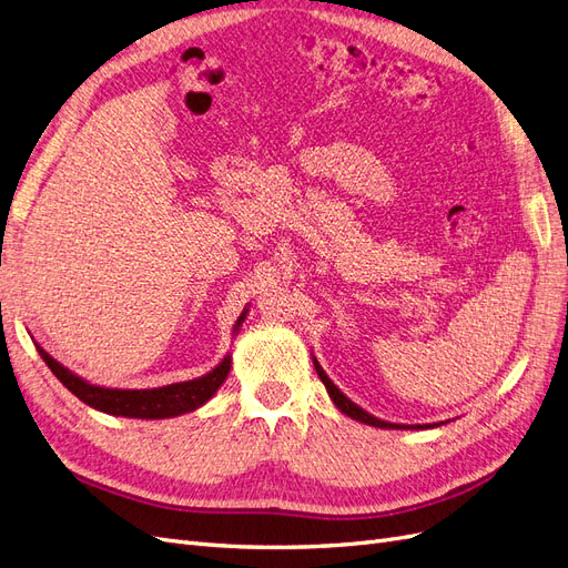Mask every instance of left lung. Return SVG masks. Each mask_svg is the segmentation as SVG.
Wrapping results in <instances>:
<instances>
[{"label":"left lung","instance_id":"obj_1","mask_svg":"<svg viewBox=\"0 0 568 568\" xmlns=\"http://www.w3.org/2000/svg\"><path fill=\"white\" fill-rule=\"evenodd\" d=\"M313 365H315V369H317V376L322 379V384H324V388H326V393H329V398H332V403L343 412V415L346 417H351V419H355V422H359V424H367V426H376V428H434V426H440V424H445V422H438V424H393V422H384V419H379V417H374V415H369L367 409H363L359 405H355L346 393H343L329 376H326V372L322 369V365L317 363V357H313Z\"/></svg>","mask_w":568,"mask_h":568}]
</instances>
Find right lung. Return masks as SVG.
<instances>
[{
	"mask_svg": "<svg viewBox=\"0 0 568 568\" xmlns=\"http://www.w3.org/2000/svg\"><path fill=\"white\" fill-rule=\"evenodd\" d=\"M246 313L248 307H244V313L239 315L232 336H236L239 329H242ZM36 348L42 355L44 365L57 374V379L73 395H78L84 405H90L99 412H106V415H113V417H130V419H168V417L186 415V412H194L213 398L217 388L225 384L227 374L232 369V355L227 353L209 374L199 376V379L168 384L161 388H106V386L90 384L75 372L63 367L59 359L51 357L40 346V343H36Z\"/></svg>",
	"mask_w": 568,
	"mask_h": 568,
	"instance_id": "right-lung-1",
	"label": "right lung"
}]
</instances>
